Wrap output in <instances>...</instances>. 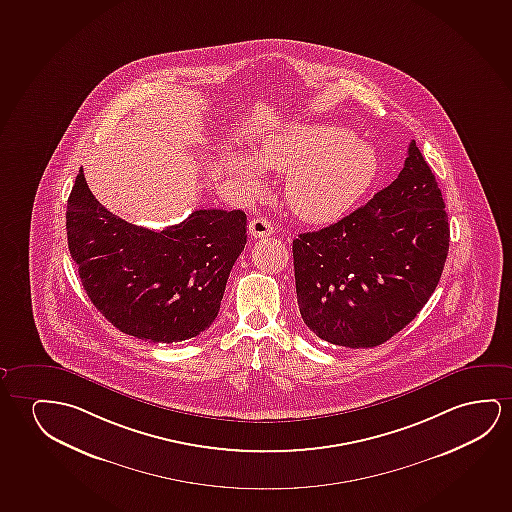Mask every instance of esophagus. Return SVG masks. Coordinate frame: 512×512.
<instances>
[{"label":"esophagus","mask_w":512,"mask_h":512,"mask_svg":"<svg viewBox=\"0 0 512 512\" xmlns=\"http://www.w3.org/2000/svg\"><path fill=\"white\" fill-rule=\"evenodd\" d=\"M250 232H252L253 237H267L271 236L273 232H275V225L269 222L267 218H253L252 222H250Z\"/></svg>","instance_id":"1"}]
</instances>
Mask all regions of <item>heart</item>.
I'll list each match as a JSON object with an SVG mask.
<instances>
[{"label": "heart", "instance_id": "heart-1", "mask_svg": "<svg viewBox=\"0 0 512 512\" xmlns=\"http://www.w3.org/2000/svg\"><path fill=\"white\" fill-rule=\"evenodd\" d=\"M264 167L289 172L285 197L306 222L329 223L347 215L378 176L377 151L340 125L299 123L269 135L257 158L230 156V171L259 192Z\"/></svg>", "mask_w": 512, "mask_h": 512}]
</instances>
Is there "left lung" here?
Masks as SVG:
<instances>
[{
  "instance_id": "left-lung-1",
  "label": "left lung",
  "mask_w": 512,
  "mask_h": 512,
  "mask_svg": "<svg viewBox=\"0 0 512 512\" xmlns=\"http://www.w3.org/2000/svg\"><path fill=\"white\" fill-rule=\"evenodd\" d=\"M442 192L415 141L398 178L363 208L292 243L297 306L320 340L377 347L437 289L449 252Z\"/></svg>"
}]
</instances>
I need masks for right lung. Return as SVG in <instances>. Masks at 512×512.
Returning a JSON list of instances; mask_svg holds the SVG:
<instances>
[{
    "label": "right lung",
    "instance_id": "right-lung-1",
    "mask_svg": "<svg viewBox=\"0 0 512 512\" xmlns=\"http://www.w3.org/2000/svg\"><path fill=\"white\" fill-rule=\"evenodd\" d=\"M68 250L82 287L121 333L153 343L190 340L218 315L230 269L245 250L241 209H197L146 229L112 215L79 171L67 204Z\"/></svg>",
    "mask_w": 512,
    "mask_h": 512
}]
</instances>
